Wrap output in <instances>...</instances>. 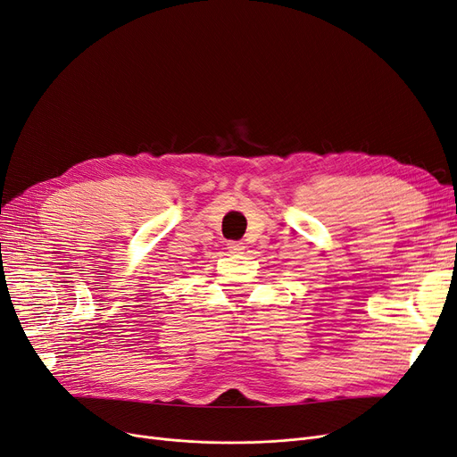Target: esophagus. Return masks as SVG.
Returning a JSON list of instances; mask_svg holds the SVG:
<instances>
[{"mask_svg": "<svg viewBox=\"0 0 457 457\" xmlns=\"http://www.w3.org/2000/svg\"><path fill=\"white\" fill-rule=\"evenodd\" d=\"M227 249H228L230 253H244V251H245V245H244V242H228V244H227Z\"/></svg>", "mask_w": 457, "mask_h": 457, "instance_id": "esophagus-1", "label": "esophagus"}]
</instances>
